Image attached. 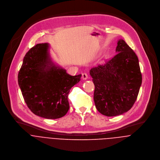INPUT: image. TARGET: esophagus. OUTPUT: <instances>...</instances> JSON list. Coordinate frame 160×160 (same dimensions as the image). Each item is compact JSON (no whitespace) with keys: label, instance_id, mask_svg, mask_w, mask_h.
I'll list each match as a JSON object with an SVG mask.
<instances>
[{"label":"esophagus","instance_id":"obj_1","mask_svg":"<svg viewBox=\"0 0 160 160\" xmlns=\"http://www.w3.org/2000/svg\"><path fill=\"white\" fill-rule=\"evenodd\" d=\"M82 79L83 80H87L88 78V75L86 73H82Z\"/></svg>","mask_w":160,"mask_h":160}]
</instances>
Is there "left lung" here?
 Listing matches in <instances>:
<instances>
[{
	"label": "left lung",
	"mask_w": 160,
	"mask_h": 160,
	"mask_svg": "<svg viewBox=\"0 0 160 160\" xmlns=\"http://www.w3.org/2000/svg\"><path fill=\"white\" fill-rule=\"evenodd\" d=\"M116 52L105 64L90 70L95 85L96 107L106 117L120 115L130 110L142 84L138 58L123 40L118 41Z\"/></svg>",
	"instance_id": "8db88e82"
}]
</instances>
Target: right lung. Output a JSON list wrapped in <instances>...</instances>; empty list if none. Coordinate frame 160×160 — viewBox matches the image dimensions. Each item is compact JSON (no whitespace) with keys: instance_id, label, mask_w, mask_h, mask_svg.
I'll return each instance as SVG.
<instances>
[{"instance_id":"add662e5","label":"right lung","mask_w":160,"mask_h":160,"mask_svg":"<svg viewBox=\"0 0 160 160\" xmlns=\"http://www.w3.org/2000/svg\"><path fill=\"white\" fill-rule=\"evenodd\" d=\"M48 43H38L24 57L18 73V84L24 100L35 115L47 119L64 117L69 110L68 96L80 81L82 75L72 76L56 65Z\"/></svg>"}]
</instances>
